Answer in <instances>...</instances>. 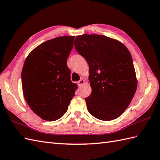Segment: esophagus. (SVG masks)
<instances>
[{"mask_svg":"<svg viewBox=\"0 0 160 160\" xmlns=\"http://www.w3.org/2000/svg\"><path fill=\"white\" fill-rule=\"evenodd\" d=\"M84 83V80L83 79H80L78 82V85L79 87H80V86H82V85Z\"/></svg>","mask_w":160,"mask_h":160,"instance_id":"esophagus-1","label":"esophagus"}]
</instances>
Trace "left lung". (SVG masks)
<instances>
[{"label":"left lung","mask_w":160,"mask_h":160,"mask_svg":"<svg viewBox=\"0 0 160 160\" xmlns=\"http://www.w3.org/2000/svg\"><path fill=\"white\" fill-rule=\"evenodd\" d=\"M76 50L89 67V113L102 121L120 117L135 95L137 79L132 55L123 43L99 35L76 36Z\"/></svg>","instance_id":"8db88e82"}]
</instances>
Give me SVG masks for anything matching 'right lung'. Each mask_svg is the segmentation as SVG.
I'll return each instance as SVG.
<instances>
[{
  "instance_id": "add662e5",
  "label": "right lung",
  "mask_w": 160,
  "mask_h": 160,
  "mask_svg": "<svg viewBox=\"0 0 160 160\" xmlns=\"http://www.w3.org/2000/svg\"><path fill=\"white\" fill-rule=\"evenodd\" d=\"M74 36L46 41L31 52L22 71V91L31 109L42 119L62 117L75 95L77 84L70 78L67 60Z\"/></svg>"
}]
</instances>
